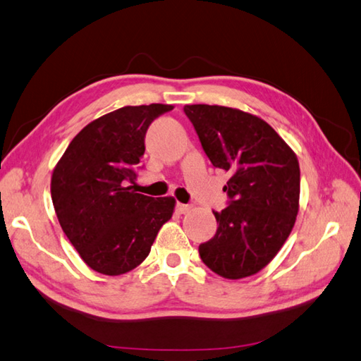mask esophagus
<instances>
[{
	"mask_svg": "<svg viewBox=\"0 0 361 361\" xmlns=\"http://www.w3.org/2000/svg\"><path fill=\"white\" fill-rule=\"evenodd\" d=\"M190 209H192V207H190V204H185V203L176 204V211H178L180 214H188Z\"/></svg>",
	"mask_w": 361,
	"mask_h": 361,
	"instance_id": "1",
	"label": "esophagus"
}]
</instances>
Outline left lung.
I'll list each match as a JSON object with an SVG mask.
<instances>
[{"mask_svg": "<svg viewBox=\"0 0 361 361\" xmlns=\"http://www.w3.org/2000/svg\"><path fill=\"white\" fill-rule=\"evenodd\" d=\"M204 153L230 173V204L214 213V238L199 245L200 258L224 279L259 272L277 255L299 213V159L258 116L217 104H186Z\"/></svg>", "mask_w": 361, "mask_h": 361, "instance_id": "obj_1", "label": "left lung"}]
</instances>
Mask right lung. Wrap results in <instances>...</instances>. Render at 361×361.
<instances>
[{
    "mask_svg": "<svg viewBox=\"0 0 361 361\" xmlns=\"http://www.w3.org/2000/svg\"><path fill=\"white\" fill-rule=\"evenodd\" d=\"M172 104L123 106L92 120L76 134L51 175V200L68 241L90 269L122 275L150 253L171 221L173 197L137 194L134 167L145 152V133Z\"/></svg>",
    "mask_w": 361,
    "mask_h": 361,
    "instance_id": "1",
    "label": "right lung"
}]
</instances>
